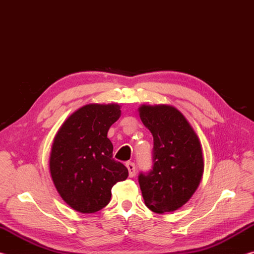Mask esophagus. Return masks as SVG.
Instances as JSON below:
<instances>
[{
	"label": "esophagus",
	"mask_w": 254,
	"mask_h": 254,
	"mask_svg": "<svg viewBox=\"0 0 254 254\" xmlns=\"http://www.w3.org/2000/svg\"><path fill=\"white\" fill-rule=\"evenodd\" d=\"M127 170H128V176H130L131 178H133L135 176V165L133 162H131V161H128V162H127Z\"/></svg>",
	"instance_id": "esophagus-1"
}]
</instances>
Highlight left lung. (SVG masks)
<instances>
[{
  "label": "left lung",
  "mask_w": 254,
  "mask_h": 254,
  "mask_svg": "<svg viewBox=\"0 0 254 254\" xmlns=\"http://www.w3.org/2000/svg\"><path fill=\"white\" fill-rule=\"evenodd\" d=\"M153 136V167L139 176L144 204L158 214L174 212L191 198L204 173L203 149L188 120L173 105H140Z\"/></svg>",
  "instance_id": "8db88e82"
}]
</instances>
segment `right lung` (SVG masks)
<instances>
[{
	"instance_id": "right-lung-1",
	"label": "right lung",
	"mask_w": 254,
	"mask_h": 254,
	"mask_svg": "<svg viewBox=\"0 0 254 254\" xmlns=\"http://www.w3.org/2000/svg\"><path fill=\"white\" fill-rule=\"evenodd\" d=\"M121 117L118 103H92L66 119L54 137L49 158L51 179L59 196L72 209L95 213L110 203L111 189L126 180L128 171L113 158L107 137Z\"/></svg>"
}]
</instances>
